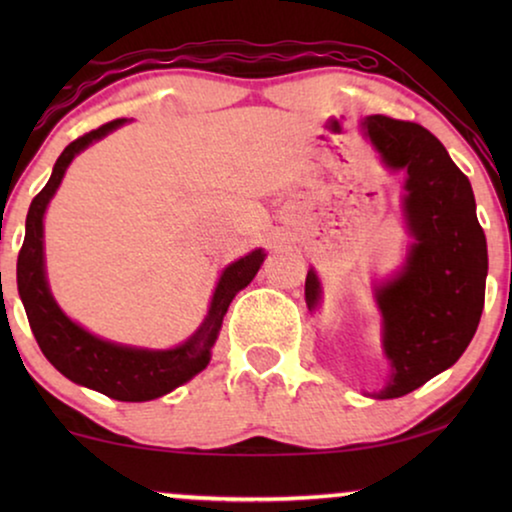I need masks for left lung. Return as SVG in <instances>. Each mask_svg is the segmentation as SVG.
Here are the masks:
<instances>
[{
  "instance_id": "obj_1",
  "label": "left lung",
  "mask_w": 512,
  "mask_h": 512,
  "mask_svg": "<svg viewBox=\"0 0 512 512\" xmlns=\"http://www.w3.org/2000/svg\"><path fill=\"white\" fill-rule=\"evenodd\" d=\"M361 125L382 163L405 172L403 216L415 240L401 272L375 289L391 363L387 387L375 398H398L454 366L473 340L485 307L487 240L471 181L429 130L389 116H368ZM319 298L310 270L307 307L314 310Z\"/></svg>"
}]
</instances>
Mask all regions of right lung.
I'll list each match as a JSON object with an SVG mask.
<instances>
[{
    "mask_svg": "<svg viewBox=\"0 0 512 512\" xmlns=\"http://www.w3.org/2000/svg\"><path fill=\"white\" fill-rule=\"evenodd\" d=\"M123 123L125 118H116V121L100 125L97 130L86 132L83 137L74 139L55 160L51 179L37 193V198L30 205V212H27L25 242L18 254V293L41 352L67 380L100 391V394L116 398V401L139 403L170 394L179 384L188 382L202 368H207L228 305L233 303L235 293L242 291L256 277L258 268L265 261V254L263 249H254L251 254L230 263L221 272L212 305H209L202 326L184 345L174 349H139L118 345V342L97 338L86 328L74 324L55 303L46 282L44 214L76 153H81L86 146L109 135L111 130L121 128Z\"/></svg>",
    "mask_w": 512,
    "mask_h": 512,
    "instance_id": "right-lung-1",
    "label": "right lung"
}]
</instances>
